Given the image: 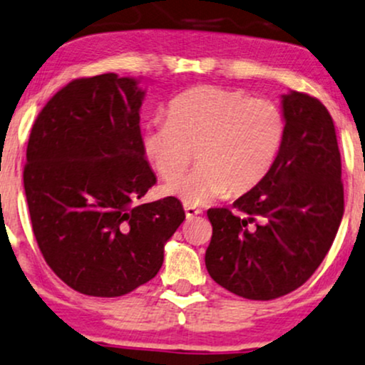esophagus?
I'll list each match as a JSON object with an SVG mask.
<instances>
[{
	"label": "esophagus",
	"instance_id": "esophagus-1",
	"mask_svg": "<svg viewBox=\"0 0 365 365\" xmlns=\"http://www.w3.org/2000/svg\"><path fill=\"white\" fill-rule=\"evenodd\" d=\"M183 209H185L187 219H193V217H195V215L202 214V210L198 209V207H193V205H185V207H183Z\"/></svg>",
	"mask_w": 365,
	"mask_h": 365
}]
</instances>
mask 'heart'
<instances>
[{
    "instance_id": "1",
    "label": "heart",
    "mask_w": 365,
    "mask_h": 365,
    "mask_svg": "<svg viewBox=\"0 0 365 365\" xmlns=\"http://www.w3.org/2000/svg\"><path fill=\"white\" fill-rule=\"evenodd\" d=\"M286 121L273 101L242 91L200 86L178 94L168 119L143 129V155L163 180H174L195 150L199 167L163 187L187 205H204L230 192L241 195L273 170L283 148Z\"/></svg>"
}]
</instances>
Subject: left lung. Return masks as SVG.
<instances>
[{
    "label": "left lung",
    "instance_id": "left-lung-1",
    "mask_svg": "<svg viewBox=\"0 0 365 365\" xmlns=\"http://www.w3.org/2000/svg\"><path fill=\"white\" fill-rule=\"evenodd\" d=\"M286 135L273 170L232 209H209L210 278L247 299L302 286L324 261L344 215L342 163L334 119L317 98H281Z\"/></svg>",
    "mask_w": 365,
    "mask_h": 365
}]
</instances>
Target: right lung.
<instances>
[{
    "mask_svg": "<svg viewBox=\"0 0 365 365\" xmlns=\"http://www.w3.org/2000/svg\"><path fill=\"white\" fill-rule=\"evenodd\" d=\"M138 84L116 73L68 82L40 110L26 146L23 187L41 255L89 297H123L155 278L185 220L175 197L136 204L156 183Z\"/></svg>",
    "mask_w": 365,
    "mask_h": 365,
    "instance_id": "obj_1",
    "label": "right lung"
}]
</instances>
